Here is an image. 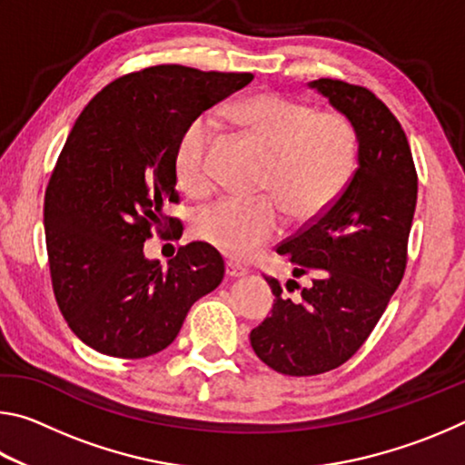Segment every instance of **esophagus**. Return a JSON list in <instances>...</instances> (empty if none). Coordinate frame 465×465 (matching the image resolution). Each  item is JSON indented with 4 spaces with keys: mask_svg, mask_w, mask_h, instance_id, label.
<instances>
[{
    "mask_svg": "<svg viewBox=\"0 0 465 465\" xmlns=\"http://www.w3.org/2000/svg\"><path fill=\"white\" fill-rule=\"evenodd\" d=\"M225 274L230 279H240V277H243V274H248V269H243V266H240L238 262H233V261H227Z\"/></svg>",
    "mask_w": 465,
    "mask_h": 465,
    "instance_id": "34e87169",
    "label": "esophagus"
}]
</instances>
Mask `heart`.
Returning <instances> with one entry per match:
<instances>
[{
  "label": "heart",
  "instance_id": "1",
  "mask_svg": "<svg viewBox=\"0 0 465 465\" xmlns=\"http://www.w3.org/2000/svg\"><path fill=\"white\" fill-rule=\"evenodd\" d=\"M233 121L269 153L262 191L295 222L316 219L344 193L357 163L355 124L344 114L316 113L305 102L264 92L238 102ZM215 123L199 116L186 124L174 149L178 184L203 194L213 183L211 149ZM282 230L281 207L271 199H222L196 211L193 232L232 258H248Z\"/></svg>",
  "mask_w": 465,
  "mask_h": 465
}]
</instances>
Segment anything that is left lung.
<instances>
[{
	"label": "left lung",
	"mask_w": 465,
	"mask_h": 465,
	"mask_svg": "<svg viewBox=\"0 0 465 465\" xmlns=\"http://www.w3.org/2000/svg\"><path fill=\"white\" fill-rule=\"evenodd\" d=\"M355 124L359 166L344 193L318 219L277 248L308 277L295 302L277 279L272 313L250 332L262 363L285 375H320L346 363L371 334L406 269L416 178L406 133L373 92L341 80L310 82Z\"/></svg>",
	"instance_id": "obj_1"
}]
</instances>
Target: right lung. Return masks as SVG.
<instances>
[{
  "label": "right lung",
  "instance_id": "add662e5",
  "mask_svg": "<svg viewBox=\"0 0 465 465\" xmlns=\"http://www.w3.org/2000/svg\"><path fill=\"white\" fill-rule=\"evenodd\" d=\"M252 74L155 65L123 75L77 116L45 194V235L59 310L82 342L143 359L174 342L191 305L223 281L209 243L178 248L166 269L145 240L178 203L174 149L188 123Z\"/></svg>",
  "mask_w": 465,
  "mask_h": 465
}]
</instances>
